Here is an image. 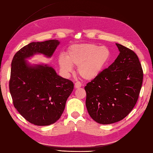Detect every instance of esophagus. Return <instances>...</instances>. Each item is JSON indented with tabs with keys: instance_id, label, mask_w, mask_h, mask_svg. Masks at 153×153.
<instances>
[{
	"instance_id": "esophagus-1",
	"label": "esophagus",
	"mask_w": 153,
	"mask_h": 153,
	"mask_svg": "<svg viewBox=\"0 0 153 153\" xmlns=\"http://www.w3.org/2000/svg\"><path fill=\"white\" fill-rule=\"evenodd\" d=\"M81 86H82V84L80 82L78 81V82H76L75 83V87L76 88H79Z\"/></svg>"
}]
</instances>
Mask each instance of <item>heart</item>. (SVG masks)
<instances>
[{
  "label": "heart",
  "instance_id": "b5f03b06",
  "mask_svg": "<svg viewBox=\"0 0 153 153\" xmlns=\"http://www.w3.org/2000/svg\"><path fill=\"white\" fill-rule=\"evenodd\" d=\"M66 58L60 57L59 64L65 74L72 71L73 66L78 67V73L85 80L97 77L108 64L111 58L109 48L95 44H76L70 47Z\"/></svg>",
  "mask_w": 153,
  "mask_h": 153
}]
</instances>
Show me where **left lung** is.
Wrapping results in <instances>:
<instances>
[{"label":"left lung","mask_w":153,"mask_h":153,"mask_svg":"<svg viewBox=\"0 0 153 153\" xmlns=\"http://www.w3.org/2000/svg\"><path fill=\"white\" fill-rule=\"evenodd\" d=\"M120 54L108 68L87 84L88 113L100 124H110L127 117L137 104L143 82V70L137 54L116 44Z\"/></svg>","instance_id":"obj_1"}]
</instances>
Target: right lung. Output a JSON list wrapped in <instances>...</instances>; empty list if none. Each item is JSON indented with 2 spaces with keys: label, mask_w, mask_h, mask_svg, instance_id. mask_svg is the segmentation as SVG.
Listing matches in <instances>:
<instances>
[{
  "label": "right lung",
  "mask_w": 153,
  "mask_h": 153,
  "mask_svg": "<svg viewBox=\"0 0 153 153\" xmlns=\"http://www.w3.org/2000/svg\"><path fill=\"white\" fill-rule=\"evenodd\" d=\"M59 44L58 40L31 42L12 60L9 87L14 107L36 126L51 125L60 118L74 84L49 65H31L25 60L37 53L51 57Z\"/></svg>",
  "instance_id": "right-lung-1"
}]
</instances>
